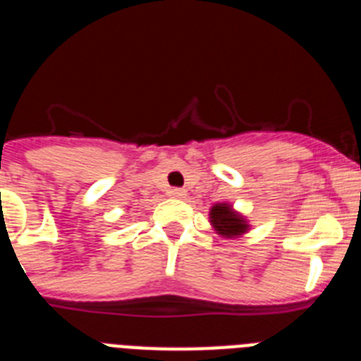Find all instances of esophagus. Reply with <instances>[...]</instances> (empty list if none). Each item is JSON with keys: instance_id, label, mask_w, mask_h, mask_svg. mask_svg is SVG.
<instances>
[{"instance_id": "obj_1", "label": "esophagus", "mask_w": 361, "mask_h": 361, "mask_svg": "<svg viewBox=\"0 0 361 361\" xmlns=\"http://www.w3.org/2000/svg\"><path fill=\"white\" fill-rule=\"evenodd\" d=\"M168 193H169V197H175V199H183V197L186 195V192H184V190H180V188H171Z\"/></svg>"}]
</instances>
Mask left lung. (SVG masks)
<instances>
[{"instance_id":"8db88e82","label":"left lung","mask_w":361,"mask_h":361,"mask_svg":"<svg viewBox=\"0 0 361 361\" xmlns=\"http://www.w3.org/2000/svg\"><path fill=\"white\" fill-rule=\"evenodd\" d=\"M210 223L219 235L241 237L250 230V224L239 212L232 208L230 202H215L210 210Z\"/></svg>"}]
</instances>
